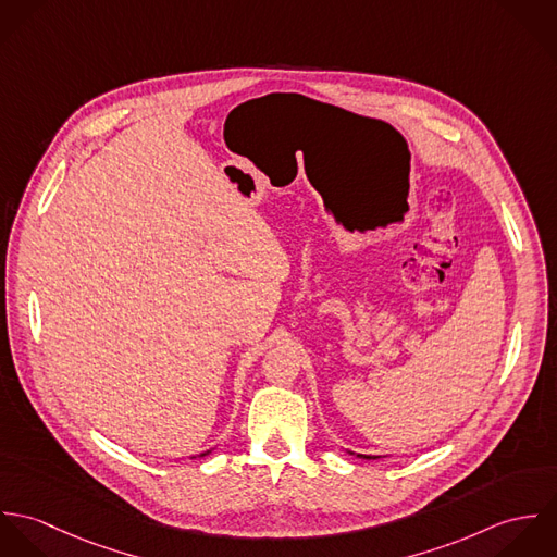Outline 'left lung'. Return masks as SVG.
<instances>
[{"label":"left lung","mask_w":557,"mask_h":557,"mask_svg":"<svg viewBox=\"0 0 557 557\" xmlns=\"http://www.w3.org/2000/svg\"><path fill=\"white\" fill-rule=\"evenodd\" d=\"M351 453V450H349ZM351 455H356V453H351ZM356 457H362V459H377V457H373V455H356Z\"/></svg>","instance_id":"8db88e82"}]
</instances>
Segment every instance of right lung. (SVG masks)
<instances>
[{
	"instance_id": "add662e5",
	"label": "right lung",
	"mask_w": 557,
	"mask_h": 557,
	"mask_svg": "<svg viewBox=\"0 0 557 557\" xmlns=\"http://www.w3.org/2000/svg\"><path fill=\"white\" fill-rule=\"evenodd\" d=\"M210 453H212V450H206V453H201L199 457H206V455H210Z\"/></svg>"
}]
</instances>
